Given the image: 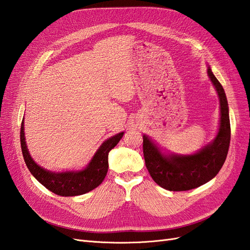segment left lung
<instances>
[{
    "label": "left lung",
    "mask_w": 250,
    "mask_h": 250,
    "mask_svg": "<svg viewBox=\"0 0 250 250\" xmlns=\"http://www.w3.org/2000/svg\"><path fill=\"white\" fill-rule=\"evenodd\" d=\"M208 76L220 99L221 120L216 139L209 145L193 155L165 156L148 137H143V153L151 177L162 188L169 191H188L204 185L214 178L228 156L230 143V123L229 104L221 83L211 70Z\"/></svg>",
    "instance_id": "left-lung-1"
}]
</instances>
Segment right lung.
<instances>
[{
	"label": "right lung",
	"mask_w": 250,
	"mask_h": 250,
	"mask_svg": "<svg viewBox=\"0 0 250 250\" xmlns=\"http://www.w3.org/2000/svg\"><path fill=\"white\" fill-rule=\"evenodd\" d=\"M123 134L124 132H120L105 141L98 149L92 162L80 172L52 173L36 165L30 156L26 146L24 121L21 126V146L29 171L43 187L59 196H77L92 191L102 184L108 171V152L122 139Z\"/></svg>",
	"instance_id": "1"
}]
</instances>
